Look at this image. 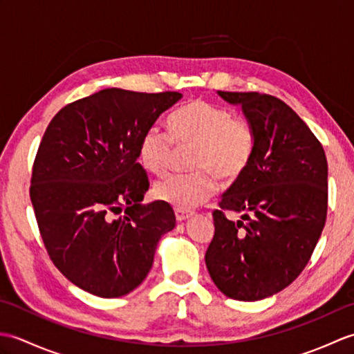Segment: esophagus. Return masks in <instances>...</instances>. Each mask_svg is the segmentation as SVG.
<instances>
[{
  "mask_svg": "<svg viewBox=\"0 0 354 354\" xmlns=\"http://www.w3.org/2000/svg\"><path fill=\"white\" fill-rule=\"evenodd\" d=\"M175 214H176L178 222H184L187 219H190V217L193 216L192 212H183V209H175Z\"/></svg>",
  "mask_w": 354,
  "mask_h": 354,
  "instance_id": "1",
  "label": "esophagus"
}]
</instances>
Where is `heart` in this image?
Masks as SVG:
<instances>
[{
    "label": "heart",
    "mask_w": 354,
    "mask_h": 354,
    "mask_svg": "<svg viewBox=\"0 0 354 354\" xmlns=\"http://www.w3.org/2000/svg\"><path fill=\"white\" fill-rule=\"evenodd\" d=\"M170 133L152 126L142 133L138 160L142 167L161 176L170 167L173 141L194 145L189 175H171L153 187V196L183 212H190L216 192V179L239 178L251 162L255 137L250 122L204 100H194L170 117Z\"/></svg>",
    "instance_id": "heart-1"
}]
</instances>
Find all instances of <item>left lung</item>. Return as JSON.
<instances>
[{"label":"left lung","instance_id":"left-lung-1","mask_svg":"<svg viewBox=\"0 0 354 354\" xmlns=\"http://www.w3.org/2000/svg\"><path fill=\"white\" fill-rule=\"evenodd\" d=\"M217 94L242 108L255 147L213 213L205 263L223 295L259 301L288 288L310 260L327 217V158L309 126L277 97Z\"/></svg>","mask_w":354,"mask_h":354}]
</instances>
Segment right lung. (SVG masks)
<instances>
[{
	"mask_svg": "<svg viewBox=\"0 0 354 354\" xmlns=\"http://www.w3.org/2000/svg\"><path fill=\"white\" fill-rule=\"evenodd\" d=\"M181 99L102 89L66 104L44 133L30 187L37 227L55 266L93 295L118 298L137 289L158 242L175 228L169 204H141L149 179L138 146Z\"/></svg>",
	"mask_w": 354,
	"mask_h": 354,
	"instance_id": "right-lung-1",
	"label": "right lung"
}]
</instances>
